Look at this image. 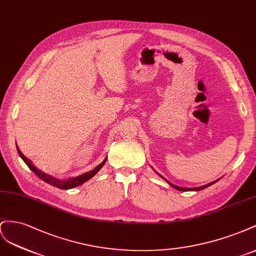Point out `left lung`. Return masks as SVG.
Returning <instances> with one entry per match:
<instances>
[{"instance_id":"left-lung-1","label":"left lung","mask_w":256,"mask_h":256,"mask_svg":"<svg viewBox=\"0 0 256 256\" xmlns=\"http://www.w3.org/2000/svg\"><path fill=\"white\" fill-rule=\"evenodd\" d=\"M160 177H162V176H160ZM166 182H168V184H170V186H172L174 188H176V190H178V191H200V190H202V188H206L207 186H211V184H216V182L218 181H214V182H210V184H206V186H200V188H181V186H174V184H170V181H167L164 177H162Z\"/></svg>"}]
</instances>
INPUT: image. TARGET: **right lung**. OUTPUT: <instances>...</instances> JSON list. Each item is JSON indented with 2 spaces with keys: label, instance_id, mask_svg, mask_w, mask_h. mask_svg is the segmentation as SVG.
I'll list each match as a JSON object with an SVG mask.
<instances>
[{
  "label": "right lung",
  "instance_id": "add662e5",
  "mask_svg": "<svg viewBox=\"0 0 256 256\" xmlns=\"http://www.w3.org/2000/svg\"><path fill=\"white\" fill-rule=\"evenodd\" d=\"M17 151H18V153H19L20 158L24 160V163L28 165V168H30V170L36 174V176H38V178H40L42 181H45L46 184L54 186H56V188H61V190H68V188H72L78 186H82V184H84L86 181L91 179V178L94 176V174H98V172L102 168V167L104 166V164H105V162H106V158H105V160H103V162H102L100 165H98L93 170L88 172H86V174H80V176H78V177L68 178V179H66V180H59V179H56V178H54V177H52V176H50V174H46V172H44L40 170L38 168H36V167L32 164L31 160L22 154V152H21V151L19 150L18 146H17Z\"/></svg>",
  "mask_w": 256,
  "mask_h": 256
}]
</instances>
